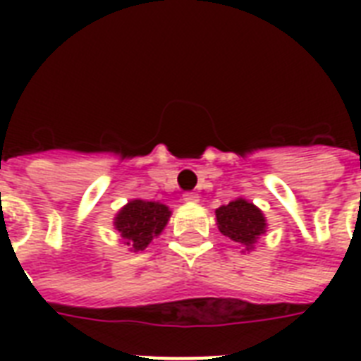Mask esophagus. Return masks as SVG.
I'll return each instance as SVG.
<instances>
[{"label":"esophagus","mask_w":361,"mask_h":361,"mask_svg":"<svg viewBox=\"0 0 361 361\" xmlns=\"http://www.w3.org/2000/svg\"><path fill=\"white\" fill-rule=\"evenodd\" d=\"M183 200H185V202H191V204L198 202V192H195V191L183 192Z\"/></svg>","instance_id":"obj_1"}]
</instances>
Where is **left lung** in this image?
<instances>
[{"instance_id":"left-lung-1","label":"left lung","mask_w":361,"mask_h":361,"mask_svg":"<svg viewBox=\"0 0 361 361\" xmlns=\"http://www.w3.org/2000/svg\"><path fill=\"white\" fill-rule=\"evenodd\" d=\"M215 215H217V226L221 234L238 245H245L247 249L252 247L258 236L266 232V219L262 212L243 198L221 206Z\"/></svg>"}]
</instances>
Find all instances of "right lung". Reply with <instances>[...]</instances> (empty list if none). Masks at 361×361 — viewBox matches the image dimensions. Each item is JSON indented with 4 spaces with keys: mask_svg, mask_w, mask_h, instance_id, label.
<instances>
[{
    "mask_svg": "<svg viewBox=\"0 0 361 361\" xmlns=\"http://www.w3.org/2000/svg\"><path fill=\"white\" fill-rule=\"evenodd\" d=\"M169 217L170 209L164 204L130 200L116 217V228L130 251H142L163 232Z\"/></svg>",
    "mask_w": 361,
    "mask_h": 361,
    "instance_id": "add662e5",
    "label": "right lung"
}]
</instances>
